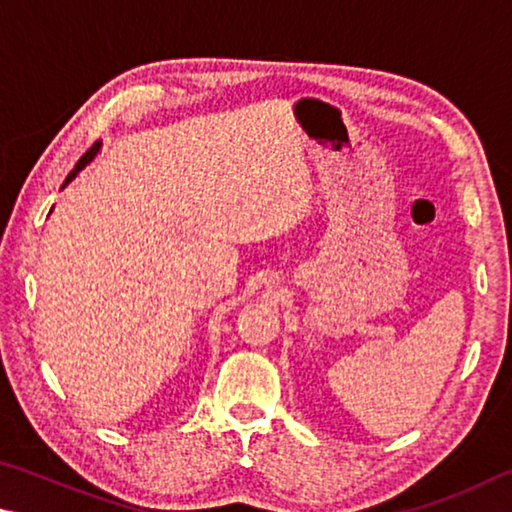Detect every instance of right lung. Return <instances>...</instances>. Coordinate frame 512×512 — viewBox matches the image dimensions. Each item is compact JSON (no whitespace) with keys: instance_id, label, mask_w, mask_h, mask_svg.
<instances>
[{"instance_id":"right-lung-1","label":"right lung","mask_w":512,"mask_h":512,"mask_svg":"<svg viewBox=\"0 0 512 512\" xmlns=\"http://www.w3.org/2000/svg\"><path fill=\"white\" fill-rule=\"evenodd\" d=\"M98 150H101V143H94V146H92V148H89V150L85 152V155L78 159V164H76V168H74V170H71V173L67 175V179H65V184H62V188H65L67 184H71V182H74V179H76V175H78V173H80V170H83V168H85L87 164H92V161H94V157L98 155Z\"/></svg>"}]
</instances>
